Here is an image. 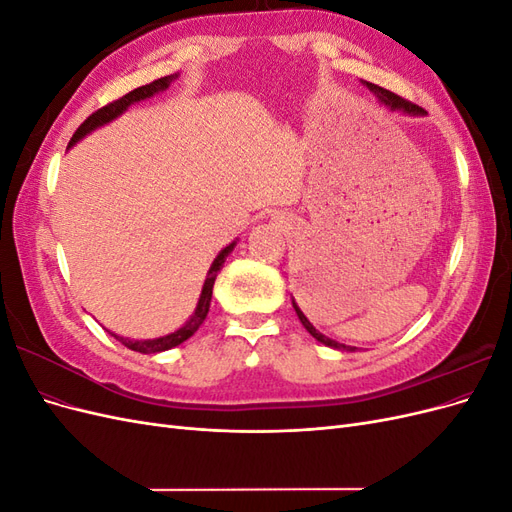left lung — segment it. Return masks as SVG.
Masks as SVG:
<instances>
[{
  "instance_id": "left-lung-1",
  "label": "left lung",
  "mask_w": 512,
  "mask_h": 512,
  "mask_svg": "<svg viewBox=\"0 0 512 512\" xmlns=\"http://www.w3.org/2000/svg\"><path fill=\"white\" fill-rule=\"evenodd\" d=\"M363 85H365L369 91H374V96L380 100V104H384L386 108H391V111H401V113H406V115H423V113H425L421 106H416V104H412V102L404 100L401 96L393 94V91H389V89L378 87V85H374V83H367V81H363ZM292 307H294V312H297V316H299V320H301L303 327L307 329V333L312 335L314 339H318L320 344L329 346V348H335V350H346V352H354V350H356L354 346L339 344V342H335V339H331V337H327V335H322L320 331H316L314 324L307 320V316L301 312V307L297 305V301H294V299H292Z\"/></svg>"
}]
</instances>
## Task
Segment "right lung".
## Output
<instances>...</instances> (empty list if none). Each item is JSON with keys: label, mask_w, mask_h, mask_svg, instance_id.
<instances>
[{"label": "right lung", "mask_w": 512, "mask_h": 512, "mask_svg": "<svg viewBox=\"0 0 512 512\" xmlns=\"http://www.w3.org/2000/svg\"><path fill=\"white\" fill-rule=\"evenodd\" d=\"M177 76H179V74L162 76V79L153 81V83H149V85H143V87H136L134 91H130V94H126L123 98H119V100H115V102H111V104H106V106L98 108V111H96L94 115H89V117L81 123L79 130L74 132V136L70 138L68 147L76 145V143L81 141V138H85L89 132H94L96 128L104 126V123H111L113 119H117L123 111H128L130 104L147 100V98H151V96L160 94V91L168 89V85L173 83V81L177 79ZM235 245H237V241H232L230 245L224 247V250H222L218 256H215L213 265H211V269H209V273H207V280H205V284H203V292H200V299H198V305H196V309H194V314L190 316L188 322L183 324V327H179L177 331L168 333V335H164V337H156V339H130V337H119V335H115V333H111V335L117 339V342H121L123 346H126V348H130V350H134V352H143V354L164 352V350H170V348H175V346L183 344L185 339H190V337L198 331L200 324L205 322V318H207V314H209V305H211V294H213L215 277H218V271L222 269V265L226 262V256H228L232 250H235Z\"/></svg>", "instance_id": "add662e5"}]
</instances>
